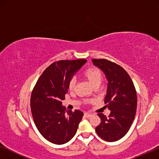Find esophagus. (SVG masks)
<instances>
[{"label": "esophagus", "mask_w": 159, "mask_h": 159, "mask_svg": "<svg viewBox=\"0 0 159 159\" xmlns=\"http://www.w3.org/2000/svg\"><path fill=\"white\" fill-rule=\"evenodd\" d=\"M93 114L92 113H85V114H84V116H85L86 117H88V118H90V117H91L93 116Z\"/></svg>", "instance_id": "34e87169"}]
</instances>
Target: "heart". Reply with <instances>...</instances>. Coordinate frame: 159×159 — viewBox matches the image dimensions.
Instances as JSON below:
<instances>
[{
	"mask_svg": "<svg viewBox=\"0 0 159 159\" xmlns=\"http://www.w3.org/2000/svg\"><path fill=\"white\" fill-rule=\"evenodd\" d=\"M84 76L88 78L89 81L93 87L99 85L101 84L102 80H103V75L101 71L95 68H90L88 69V70L84 72ZM77 83V79L75 77L71 78V80L69 82V89L70 90H72Z\"/></svg>",
	"mask_w": 159,
	"mask_h": 159,
	"instance_id": "b5f03b06",
	"label": "heart"
}]
</instances>
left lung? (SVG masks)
<instances>
[{
    "instance_id": "obj_1",
    "label": "left lung",
    "mask_w": 159,
    "mask_h": 159,
    "mask_svg": "<svg viewBox=\"0 0 159 159\" xmlns=\"http://www.w3.org/2000/svg\"><path fill=\"white\" fill-rule=\"evenodd\" d=\"M93 64L105 74L108 80L106 106L111 111L106 117L98 114L101 122L95 128L99 137L108 142L120 140L129 131L137 110V94L127 71L106 59H93Z\"/></svg>"
}]
</instances>
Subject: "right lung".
<instances>
[{"label":"right lung","instance_id":"obj_1","mask_svg":"<svg viewBox=\"0 0 159 159\" xmlns=\"http://www.w3.org/2000/svg\"><path fill=\"white\" fill-rule=\"evenodd\" d=\"M85 59L59 61L50 65L32 90L30 106L40 133L49 142L62 145L77 132L83 112L69 110L65 114L62 101L68 93L69 82L85 64Z\"/></svg>","mask_w":159,"mask_h":159}]
</instances>
